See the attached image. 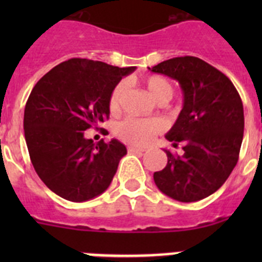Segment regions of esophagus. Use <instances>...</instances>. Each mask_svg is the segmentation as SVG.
<instances>
[{
	"instance_id": "obj_1",
	"label": "esophagus",
	"mask_w": 262,
	"mask_h": 262,
	"mask_svg": "<svg viewBox=\"0 0 262 262\" xmlns=\"http://www.w3.org/2000/svg\"><path fill=\"white\" fill-rule=\"evenodd\" d=\"M128 151L129 152H144L145 149L142 147H136V145H128Z\"/></svg>"
}]
</instances>
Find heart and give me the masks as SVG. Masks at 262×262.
<instances>
[{
    "mask_svg": "<svg viewBox=\"0 0 262 262\" xmlns=\"http://www.w3.org/2000/svg\"><path fill=\"white\" fill-rule=\"evenodd\" d=\"M144 84L147 90L157 102H166L173 94V86L166 78L157 75L147 76L144 78ZM124 82H119L114 86L108 98V108L113 113L118 111L120 105V99L124 93ZM163 131V123L157 119H136L128 118L117 126V135L122 140L131 144L145 145L151 142L155 135Z\"/></svg>",
    "mask_w": 262,
    "mask_h": 262,
    "instance_id": "b5f03b06",
    "label": "heart"
}]
</instances>
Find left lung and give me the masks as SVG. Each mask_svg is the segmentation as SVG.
I'll return each instance as SVG.
<instances>
[{
  "label": "left lung",
  "mask_w": 262,
  "mask_h": 262,
  "mask_svg": "<svg viewBox=\"0 0 262 262\" xmlns=\"http://www.w3.org/2000/svg\"><path fill=\"white\" fill-rule=\"evenodd\" d=\"M151 69L177 80L184 106L165 138L184 154L164 149L168 164L154 180L160 191L180 202H196L226 182L239 160L244 110L231 80L194 56L173 57Z\"/></svg>",
  "instance_id": "left-lung-1"
}]
</instances>
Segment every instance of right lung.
<instances>
[{
    "label": "right lung",
    "instance_id": "add662e5",
    "mask_svg": "<svg viewBox=\"0 0 262 262\" xmlns=\"http://www.w3.org/2000/svg\"><path fill=\"white\" fill-rule=\"evenodd\" d=\"M135 69L71 59L31 90L23 118L30 159L46 186L64 200L85 202L110 186L126 147L117 139L94 144L84 131L108 119L111 92Z\"/></svg>",
    "mask_w": 262,
    "mask_h": 262
}]
</instances>
